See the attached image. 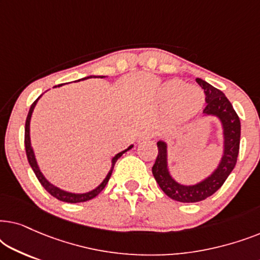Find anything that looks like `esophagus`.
I'll return each mask as SVG.
<instances>
[{
  "instance_id": "obj_1",
  "label": "esophagus",
  "mask_w": 260,
  "mask_h": 260,
  "mask_svg": "<svg viewBox=\"0 0 260 260\" xmlns=\"http://www.w3.org/2000/svg\"><path fill=\"white\" fill-rule=\"evenodd\" d=\"M155 136V133L151 130H144L142 131L141 136H140V142L142 141H147V140H151V138H154Z\"/></svg>"
}]
</instances>
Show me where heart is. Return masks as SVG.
Masks as SVG:
<instances>
[{
  "label": "heart",
  "mask_w": 260,
  "mask_h": 260,
  "mask_svg": "<svg viewBox=\"0 0 260 260\" xmlns=\"http://www.w3.org/2000/svg\"><path fill=\"white\" fill-rule=\"evenodd\" d=\"M166 101L173 102L172 112L176 118H186L198 111L204 102V94L197 87H187L180 80H172L162 88Z\"/></svg>",
  "instance_id": "1"
}]
</instances>
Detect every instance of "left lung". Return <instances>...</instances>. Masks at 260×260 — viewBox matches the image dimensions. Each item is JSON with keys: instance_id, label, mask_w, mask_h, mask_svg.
I'll return each instance as SVG.
<instances>
[{"instance_id": "left-lung-1", "label": "left lung", "mask_w": 260, "mask_h": 260, "mask_svg": "<svg viewBox=\"0 0 260 260\" xmlns=\"http://www.w3.org/2000/svg\"><path fill=\"white\" fill-rule=\"evenodd\" d=\"M197 83L204 88L206 94L205 115L216 116L221 120L225 137V150L218 169L208 179L194 186H183L177 183L170 176L167 168V144L157 142L158 154L155 165L152 166V174L156 182L170 199L180 202H199L205 200L215 193L222 186L230 174L237 165L240 147V119L234 111L232 104L221 91L197 78Z\"/></svg>"}]
</instances>
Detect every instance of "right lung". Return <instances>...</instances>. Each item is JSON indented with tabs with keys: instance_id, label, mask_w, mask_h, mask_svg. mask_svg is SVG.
<instances>
[{
	"instance_id": "right-lung-1",
	"label": "right lung",
	"mask_w": 260,
	"mask_h": 260,
	"mask_svg": "<svg viewBox=\"0 0 260 260\" xmlns=\"http://www.w3.org/2000/svg\"><path fill=\"white\" fill-rule=\"evenodd\" d=\"M88 78H92L91 77H86V78H83V79H79V80H85V79H88ZM95 78V77H93ZM101 78H104V77H101ZM78 80V81H79ZM62 84L58 85V86H61ZM41 97V95H40ZM39 97V98H40ZM39 98L35 101L33 104H31L30 109H29V112H28V116H27V119H26V126H24V148H26V155H27V158H28V162H29V165L31 167V169H33V172L35 173V175H37L39 182L42 184V187L45 188L46 190L48 191L49 194L52 195V197H54L58 199L60 201H63V202H70V204H77V202H85V201H88L91 200V199H93L97 197V195L101 193V191L104 189L106 183H108V181L110 180V176H111L112 174V170H113V167H115L117 159H118L120 156H122L124 152H126L127 150H130L131 148H133V145H130L129 148L126 149V150H124L122 152H119V154H117L115 157L112 158V168L110 170L108 176L105 177V180L103 181V182L99 184V186L95 188V189L88 191V193H84V194H73V193H67L65 190H61L59 189L58 187L53 186L52 183H49L47 180L45 179V176L42 175V173L40 172V169H39L38 167V163L35 161V156H34V152H33V149L30 147V138H29V122H30V117H31V112H33V110L35 108V105H37V102L39 101Z\"/></svg>"
}]
</instances>
